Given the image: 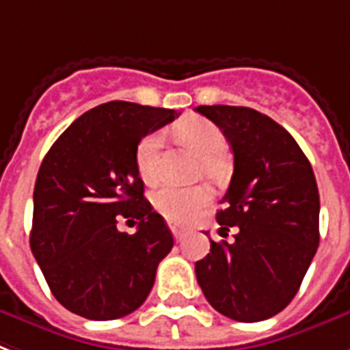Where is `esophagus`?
I'll return each instance as SVG.
<instances>
[{
  "instance_id": "34e87169",
  "label": "esophagus",
  "mask_w": 350,
  "mask_h": 350,
  "mask_svg": "<svg viewBox=\"0 0 350 350\" xmlns=\"http://www.w3.org/2000/svg\"><path fill=\"white\" fill-rule=\"evenodd\" d=\"M169 228H170V231H172V234H174L176 240H181V239H183V237H185L187 228H183V226H178V224L170 222Z\"/></svg>"
}]
</instances>
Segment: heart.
<instances>
[{"label":"heart","mask_w":350,"mask_h":350,"mask_svg":"<svg viewBox=\"0 0 350 350\" xmlns=\"http://www.w3.org/2000/svg\"><path fill=\"white\" fill-rule=\"evenodd\" d=\"M174 130L178 139L202 157L205 174L218 176L222 172L224 165L220 154L224 152L226 139L217 124L202 117H187L176 124ZM161 145H163L161 133L154 132L143 137L135 148V167L145 183H156L159 180ZM211 200L213 193L207 185L180 187L167 183L152 194V204L157 213L174 224L191 222L205 205H209Z\"/></svg>","instance_id":"heart-1"}]
</instances>
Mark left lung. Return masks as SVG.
I'll list each match as a JSON object with an SVG mask.
<instances>
[{"instance_id": "obj_1", "label": "left lung", "mask_w": 350, "mask_h": 350, "mask_svg": "<svg viewBox=\"0 0 350 350\" xmlns=\"http://www.w3.org/2000/svg\"><path fill=\"white\" fill-rule=\"evenodd\" d=\"M233 150L234 169L217 213L211 253L196 262L205 299L222 316L255 323L295 297L319 244V193L310 161L273 119L244 106H198Z\"/></svg>"}]
</instances>
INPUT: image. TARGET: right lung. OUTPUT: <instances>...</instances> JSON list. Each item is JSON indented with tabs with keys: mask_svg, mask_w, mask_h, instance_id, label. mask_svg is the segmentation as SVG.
Instances as JSON below:
<instances>
[{
	"mask_svg": "<svg viewBox=\"0 0 350 350\" xmlns=\"http://www.w3.org/2000/svg\"><path fill=\"white\" fill-rule=\"evenodd\" d=\"M174 117V110L124 100L100 104L40 165L31 250L53 295L77 316L108 321L137 310L174 246L135 167L141 139ZM119 217H137L138 231L121 234Z\"/></svg>",
	"mask_w": 350,
	"mask_h": 350,
	"instance_id": "1",
	"label": "right lung"
}]
</instances>
